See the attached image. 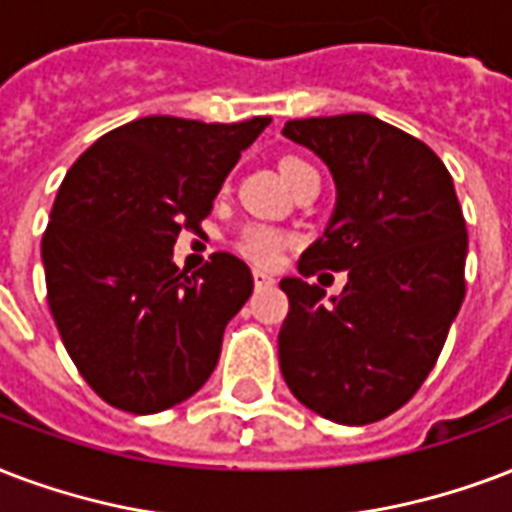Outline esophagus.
<instances>
[{
    "mask_svg": "<svg viewBox=\"0 0 512 512\" xmlns=\"http://www.w3.org/2000/svg\"><path fill=\"white\" fill-rule=\"evenodd\" d=\"M271 284H276V279H273V276H268V273H263V271H255V287H257V290H263V287H271Z\"/></svg>",
    "mask_w": 512,
    "mask_h": 512,
    "instance_id": "34e87169",
    "label": "esophagus"
}]
</instances>
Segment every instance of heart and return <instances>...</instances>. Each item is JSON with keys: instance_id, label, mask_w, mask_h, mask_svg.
I'll return each mask as SVG.
<instances>
[{"instance_id": "obj_1", "label": "heart", "mask_w": 512, "mask_h": 512, "mask_svg": "<svg viewBox=\"0 0 512 512\" xmlns=\"http://www.w3.org/2000/svg\"><path fill=\"white\" fill-rule=\"evenodd\" d=\"M279 171L282 177L287 179V185H292L295 179L303 177V174H317V169L308 161L298 158V155H284L279 161ZM290 244V236L282 233V230L271 228V225H247L241 230L239 239H236V252L241 257H247L255 265H273L279 257H282L284 247Z\"/></svg>"}]
</instances>
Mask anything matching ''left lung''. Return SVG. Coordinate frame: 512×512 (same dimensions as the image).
Returning <instances> with one entry per match:
<instances>
[{
    "mask_svg": "<svg viewBox=\"0 0 512 512\" xmlns=\"http://www.w3.org/2000/svg\"><path fill=\"white\" fill-rule=\"evenodd\" d=\"M284 136L330 166L338 204L300 276L349 271L333 303L282 279L279 365L292 395L338 424H373L435 368L464 300L467 228L451 174L416 136L365 112L287 120Z\"/></svg>",
    "mask_w": 512,
    "mask_h": 512,
    "instance_id": "8db88e82",
    "label": "left lung"
}]
</instances>
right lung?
Returning a JSON list of instances; mask_svg holds the SVG:
<instances>
[{
  "label": "right lung",
  "instance_id": "1",
  "mask_svg": "<svg viewBox=\"0 0 512 512\" xmlns=\"http://www.w3.org/2000/svg\"><path fill=\"white\" fill-rule=\"evenodd\" d=\"M271 117L201 123L152 115L109 131L72 163L42 233L48 306L69 357L112 408L158 413L195 395L252 271L214 252L187 276L179 230H201L214 195Z\"/></svg>",
  "mask_w": 512,
  "mask_h": 512
}]
</instances>
